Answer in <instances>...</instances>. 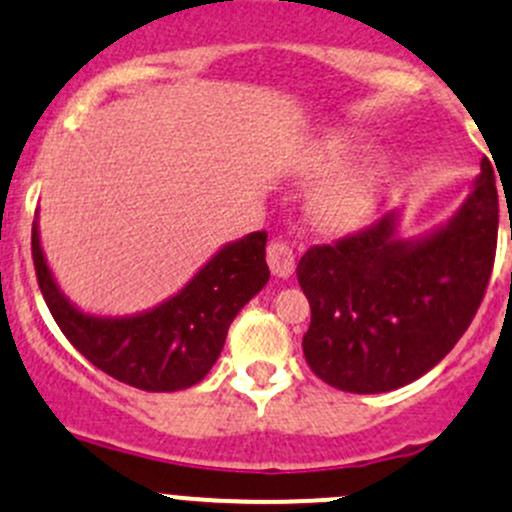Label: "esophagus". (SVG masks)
<instances>
[{"label": "esophagus", "mask_w": 512, "mask_h": 512, "mask_svg": "<svg viewBox=\"0 0 512 512\" xmlns=\"http://www.w3.org/2000/svg\"><path fill=\"white\" fill-rule=\"evenodd\" d=\"M266 261L273 276L278 278H288L295 271L293 249L286 244V241H271L266 249Z\"/></svg>", "instance_id": "34e87169"}]
</instances>
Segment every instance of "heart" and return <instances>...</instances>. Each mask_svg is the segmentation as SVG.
<instances>
[{"instance_id": "1", "label": "heart", "mask_w": 512, "mask_h": 512, "mask_svg": "<svg viewBox=\"0 0 512 512\" xmlns=\"http://www.w3.org/2000/svg\"><path fill=\"white\" fill-rule=\"evenodd\" d=\"M355 152V142L350 138H335L325 147V167H337ZM374 194V175L367 167L347 172L335 179L320 197V214L335 226H350L367 214Z\"/></svg>"}]
</instances>
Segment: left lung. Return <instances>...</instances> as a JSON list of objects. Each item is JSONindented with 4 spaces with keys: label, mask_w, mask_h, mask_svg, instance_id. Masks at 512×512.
<instances>
[{
    "label": "left lung",
    "mask_w": 512,
    "mask_h": 512,
    "mask_svg": "<svg viewBox=\"0 0 512 512\" xmlns=\"http://www.w3.org/2000/svg\"><path fill=\"white\" fill-rule=\"evenodd\" d=\"M384 214L360 234L310 246L298 283L310 303L303 355L330 387L392 392L439 365L471 325L495 261L498 189L481 162L471 194L449 221L399 234Z\"/></svg>",
    "instance_id": "1"
}]
</instances>
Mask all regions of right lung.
<instances>
[{
  "label": "right lung",
  "mask_w": 512,
  "mask_h": 512,
  "mask_svg": "<svg viewBox=\"0 0 512 512\" xmlns=\"http://www.w3.org/2000/svg\"><path fill=\"white\" fill-rule=\"evenodd\" d=\"M36 278L61 333L88 362L145 392H179L207 377L239 310L268 283L266 231L224 244L192 281L155 308L133 315H93L56 283L39 221L31 226Z\"/></svg>",
  "instance_id": "obj_1"
}]
</instances>
